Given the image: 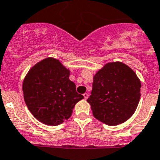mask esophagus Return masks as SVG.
Returning <instances> with one entry per match:
<instances>
[{
    "label": "esophagus",
    "mask_w": 160,
    "mask_h": 160,
    "mask_svg": "<svg viewBox=\"0 0 160 160\" xmlns=\"http://www.w3.org/2000/svg\"><path fill=\"white\" fill-rule=\"evenodd\" d=\"M83 95V97H84V99H88V97H89V94H88V93H84Z\"/></svg>",
    "instance_id": "esophagus-1"
}]
</instances>
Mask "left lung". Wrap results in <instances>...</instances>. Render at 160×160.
<instances>
[{"instance_id":"1","label":"left lung","mask_w":160,"mask_h":160,"mask_svg":"<svg viewBox=\"0 0 160 160\" xmlns=\"http://www.w3.org/2000/svg\"><path fill=\"white\" fill-rule=\"evenodd\" d=\"M141 88L140 80L129 66L121 62L106 63L93 77L88 99L93 116L109 126L124 123L137 109Z\"/></svg>"}]
</instances>
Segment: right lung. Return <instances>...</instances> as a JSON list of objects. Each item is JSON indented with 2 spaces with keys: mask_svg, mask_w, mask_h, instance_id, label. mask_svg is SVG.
<instances>
[{
  "mask_svg": "<svg viewBox=\"0 0 160 160\" xmlns=\"http://www.w3.org/2000/svg\"><path fill=\"white\" fill-rule=\"evenodd\" d=\"M70 70L58 59L48 57L34 65L22 83L25 102L32 116L49 126L61 124L72 116L83 98L69 79Z\"/></svg>",
  "mask_w": 160,
  "mask_h": 160,
  "instance_id": "add662e5",
  "label": "right lung"
}]
</instances>
